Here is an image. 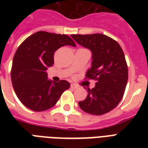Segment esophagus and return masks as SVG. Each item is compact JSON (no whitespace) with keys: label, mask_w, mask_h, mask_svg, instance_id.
Instances as JSON below:
<instances>
[{"label":"esophagus","mask_w":148,"mask_h":148,"mask_svg":"<svg viewBox=\"0 0 148 148\" xmlns=\"http://www.w3.org/2000/svg\"><path fill=\"white\" fill-rule=\"evenodd\" d=\"M71 88H72V89H77V86L76 85V84H71Z\"/></svg>","instance_id":"obj_1"}]
</instances>
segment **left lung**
I'll list each match as a JSON object with an SVG mask.
<instances>
[{
  "mask_svg": "<svg viewBox=\"0 0 148 148\" xmlns=\"http://www.w3.org/2000/svg\"><path fill=\"white\" fill-rule=\"evenodd\" d=\"M76 42L92 51V66L86 79L96 80L88 89L86 98L79 101L82 110L103 115L114 109L124 96L127 82V66L123 50L116 40L103 34L71 35Z\"/></svg>",
  "mask_w": 148,
  "mask_h": 148,
  "instance_id": "1",
  "label": "left lung"
}]
</instances>
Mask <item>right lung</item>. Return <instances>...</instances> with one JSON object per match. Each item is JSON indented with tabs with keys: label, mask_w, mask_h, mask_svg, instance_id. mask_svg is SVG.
<instances>
[{
	"label": "right lung",
	"mask_w": 148,
	"mask_h": 148,
	"mask_svg": "<svg viewBox=\"0 0 148 148\" xmlns=\"http://www.w3.org/2000/svg\"><path fill=\"white\" fill-rule=\"evenodd\" d=\"M65 45L76 44L66 35L40 31L19 46L12 60V83L19 100L28 109L36 112L51 109L70 88L67 81L48 80L47 73L54 64L55 52Z\"/></svg>",
	"instance_id": "obj_1"
}]
</instances>
